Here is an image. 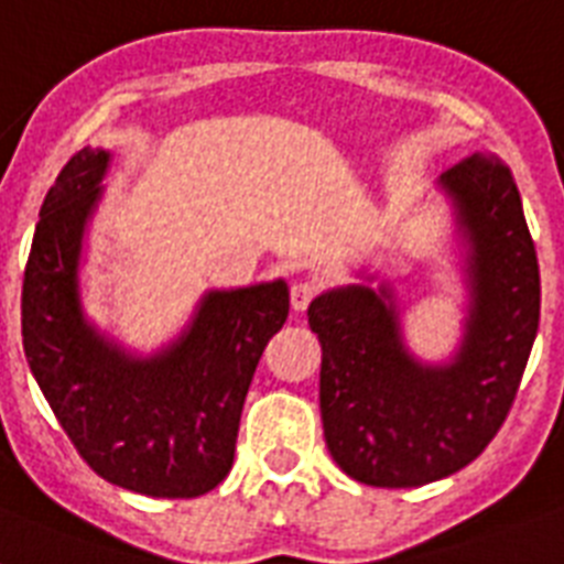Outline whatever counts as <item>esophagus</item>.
Masks as SVG:
<instances>
[{"label":"esophagus","mask_w":564,"mask_h":564,"mask_svg":"<svg viewBox=\"0 0 564 564\" xmlns=\"http://www.w3.org/2000/svg\"><path fill=\"white\" fill-rule=\"evenodd\" d=\"M315 295H318V283H315V281H297V283H292V290H290L292 310L304 312L306 306H310L312 301H315Z\"/></svg>","instance_id":"esophagus-1"}]
</instances>
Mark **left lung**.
Returning a JSON list of instances; mask_svg holds the SVG:
<instances>
[{"label":"left lung","mask_w":564,"mask_h":564,"mask_svg":"<svg viewBox=\"0 0 564 564\" xmlns=\"http://www.w3.org/2000/svg\"><path fill=\"white\" fill-rule=\"evenodd\" d=\"M438 188L451 200L467 290L451 361L410 352L395 286L367 269L361 283L321 292L306 312L324 349L326 447L372 487L430 485L470 465L499 433L536 340L539 263L510 169L467 158Z\"/></svg>","instance_id":"8db88e82"}]
</instances>
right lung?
<instances>
[{
  "mask_svg": "<svg viewBox=\"0 0 564 564\" xmlns=\"http://www.w3.org/2000/svg\"><path fill=\"white\" fill-rule=\"evenodd\" d=\"M111 151L85 145L45 194L22 283V344L42 395L94 473L154 499L226 479L240 413L269 338L290 315L286 281L209 290L177 338L122 347L83 304L85 231Z\"/></svg>",
  "mask_w": 564,
  "mask_h": 564,
  "instance_id": "right-lung-1",
  "label": "right lung"
}]
</instances>
